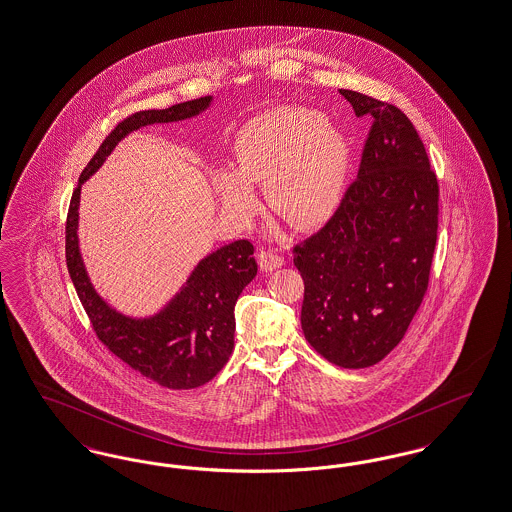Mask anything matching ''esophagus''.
I'll return each mask as SVG.
<instances>
[{"label":"esophagus","mask_w":512,"mask_h":512,"mask_svg":"<svg viewBox=\"0 0 512 512\" xmlns=\"http://www.w3.org/2000/svg\"><path fill=\"white\" fill-rule=\"evenodd\" d=\"M259 265L268 272V270L286 265V259L280 253L272 251V249H263V251H259Z\"/></svg>","instance_id":"obj_1"}]
</instances>
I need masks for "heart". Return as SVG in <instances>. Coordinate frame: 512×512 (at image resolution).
Segmentation results:
<instances>
[{"instance_id": "b5f03b06", "label": "heart", "mask_w": 512, "mask_h": 512, "mask_svg": "<svg viewBox=\"0 0 512 512\" xmlns=\"http://www.w3.org/2000/svg\"><path fill=\"white\" fill-rule=\"evenodd\" d=\"M234 169H217L213 186L228 215L246 221L265 184L266 202L295 226L326 221L341 200L347 139L318 110L276 106L247 120L232 144Z\"/></svg>"}]
</instances>
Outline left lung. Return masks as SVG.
I'll use <instances>...</instances> for the list:
<instances>
[{
	"mask_svg": "<svg viewBox=\"0 0 512 512\" xmlns=\"http://www.w3.org/2000/svg\"><path fill=\"white\" fill-rule=\"evenodd\" d=\"M371 120L358 177L324 228L293 247L305 282L301 326L339 368H369L406 335L429 287L438 234V179L408 116L339 91Z\"/></svg>",
	"mask_w": 512,
	"mask_h": 512,
	"instance_id": "1",
	"label": "left lung"
}]
</instances>
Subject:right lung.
Instances as JSON below:
<instances>
[{
    "label": "right lung",
    "instance_id": "obj_1",
    "mask_svg": "<svg viewBox=\"0 0 512 512\" xmlns=\"http://www.w3.org/2000/svg\"><path fill=\"white\" fill-rule=\"evenodd\" d=\"M211 97L173 104L165 110L135 112L118 123L85 165L66 217V266L99 341L122 362L165 389H196L225 368L234 348V307L255 278L253 244L236 240L202 259L169 305L150 318H129L108 307L89 282L78 246L82 184L104 164L114 146L150 123L198 116Z\"/></svg>",
    "mask_w": 512,
    "mask_h": 512
}]
</instances>
